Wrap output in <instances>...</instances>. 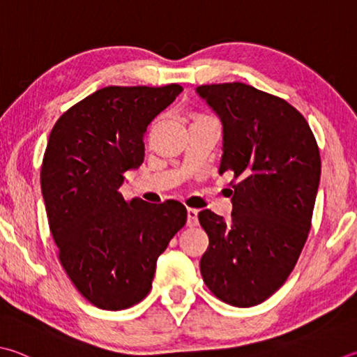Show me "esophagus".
<instances>
[{
  "mask_svg": "<svg viewBox=\"0 0 357 357\" xmlns=\"http://www.w3.org/2000/svg\"><path fill=\"white\" fill-rule=\"evenodd\" d=\"M197 223H198V209L189 207V209H187V225L197 226Z\"/></svg>",
  "mask_w": 357,
  "mask_h": 357,
  "instance_id": "esophagus-1",
  "label": "esophagus"
}]
</instances>
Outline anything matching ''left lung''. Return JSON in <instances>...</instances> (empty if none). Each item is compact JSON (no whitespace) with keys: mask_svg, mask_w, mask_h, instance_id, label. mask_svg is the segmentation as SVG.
<instances>
[{"mask_svg":"<svg viewBox=\"0 0 357 357\" xmlns=\"http://www.w3.org/2000/svg\"><path fill=\"white\" fill-rule=\"evenodd\" d=\"M223 123L220 174L229 172L231 222L198 213L209 246L203 281L237 307L264 303L294 270L310 229L320 183L319 145L306 119L280 96L243 82L199 86Z\"/></svg>","mask_w":357,"mask_h":357,"instance_id":"8db88e82","label":"left lung"}]
</instances>
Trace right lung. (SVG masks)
<instances>
[{
    "label": "right lung",
    "mask_w": 357,
    "mask_h": 357,
    "mask_svg": "<svg viewBox=\"0 0 357 357\" xmlns=\"http://www.w3.org/2000/svg\"><path fill=\"white\" fill-rule=\"evenodd\" d=\"M183 92L109 86L61 115L43 154L40 184L59 261L93 306L123 310L150 294L158 257L187 222L176 199L126 201L125 173L142 165L146 128Z\"/></svg>",
    "instance_id": "add662e5"
}]
</instances>
